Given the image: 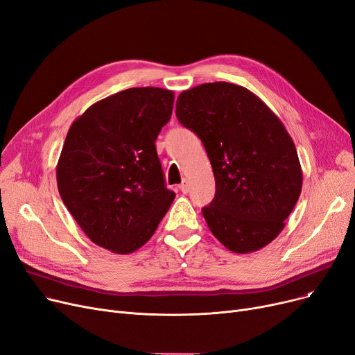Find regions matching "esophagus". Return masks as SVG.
I'll return each instance as SVG.
<instances>
[{
    "instance_id": "obj_1",
    "label": "esophagus",
    "mask_w": 355,
    "mask_h": 355,
    "mask_svg": "<svg viewBox=\"0 0 355 355\" xmlns=\"http://www.w3.org/2000/svg\"><path fill=\"white\" fill-rule=\"evenodd\" d=\"M180 190H181V193L187 194V193L190 191V182H189L187 180H184V181L180 184Z\"/></svg>"
}]
</instances>
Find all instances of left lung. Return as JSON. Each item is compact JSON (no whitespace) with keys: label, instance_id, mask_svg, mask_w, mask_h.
Masks as SVG:
<instances>
[{"label":"left lung","instance_id":"obj_1","mask_svg":"<svg viewBox=\"0 0 355 355\" xmlns=\"http://www.w3.org/2000/svg\"><path fill=\"white\" fill-rule=\"evenodd\" d=\"M177 119L202 139L216 194L203 216L229 251L255 252L280 235L303 174L282 120L245 87L209 83L182 91Z\"/></svg>","mask_w":355,"mask_h":355}]
</instances>
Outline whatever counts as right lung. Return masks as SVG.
Returning a JSON list of instances; mask_svg holds the SVG:
<instances>
[{
    "mask_svg": "<svg viewBox=\"0 0 355 355\" xmlns=\"http://www.w3.org/2000/svg\"><path fill=\"white\" fill-rule=\"evenodd\" d=\"M173 105L169 89L129 88L88 107L68 130L58 190L84 234L104 250H139L173 203L155 148Z\"/></svg>",
    "mask_w": 355,
    "mask_h": 355,
    "instance_id": "add662e5",
    "label": "right lung"
}]
</instances>
